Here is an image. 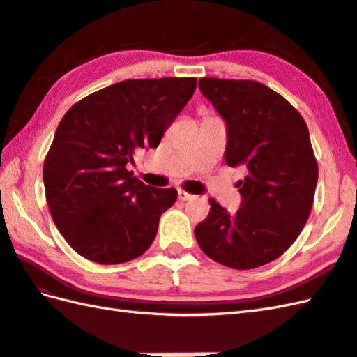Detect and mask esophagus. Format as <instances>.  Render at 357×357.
Here are the masks:
<instances>
[{
  "label": "esophagus",
  "mask_w": 357,
  "mask_h": 357,
  "mask_svg": "<svg viewBox=\"0 0 357 357\" xmlns=\"http://www.w3.org/2000/svg\"><path fill=\"white\" fill-rule=\"evenodd\" d=\"M178 196H179L181 201H188V199H193L195 198V195L183 190V188H179V190H178Z\"/></svg>",
  "instance_id": "esophagus-1"
}]
</instances>
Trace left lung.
Segmentation results:
<instances>
[{
	"label": "left lung",
	"mask_w": 357,
	"mask_h": 357,
	"mask_svg": "<svg viewBox=\"0 0 357 357\" xmlns=\"http://www.w3.org/2000/svg\"><path fill=\"white\" fill-rule=\"evenodd\" d=\"M199 89L225 119L227 165L245 167L247 176L238 183L236 213L208 199L210 213L195 227L196 241L225 267H261L290 248L312 211L319 172L308 127L262 82L206 77Z\"/></svg>",
	"instance_id": "1"
}]
</instances>
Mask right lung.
<instances>
[{
  "mask_svg": "<svg viewBox=\"0 0 357 357\" xmlns=\"http://www.w3.org/2000/svg\"><path fill=\"white\" fill-rule=\"evenodd\" d=\"M196 78L116 82L66 112L45 155V199L75 252L98 264H123L151 245L174 188L146 185L126 169L135 149H156L185 107Z\"/></svg>",
  "mask_w": 357,
  "mask_h": 357,
  "instance_id": "add662e5",
  "label": "right lung"
}]
</instances>
